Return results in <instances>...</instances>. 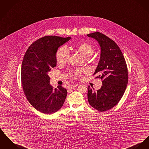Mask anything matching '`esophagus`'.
Masks as SVG:
<instances>
[{
    "label": "esophagus",
    "mask_w": 149,
    "mask_h": 149,
    "mask_svg": "<svg viewBox=\"0 0 149 149\" xmlns=\"http://www.w3.org/2000/svg\"><path fill=\"white\" fill-rule=\"evenodd\" d=\"M77 86V85H70L68 86V89H74L75 88H76Z\"/></svg>",
    "instance_id": "1"
}]
</instances>
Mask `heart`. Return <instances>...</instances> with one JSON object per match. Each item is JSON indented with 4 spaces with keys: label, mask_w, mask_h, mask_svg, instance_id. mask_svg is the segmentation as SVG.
<instances>
[{
    "label": "heart",
    "mask_w": 149,
    "mask_h": 149,
    "mask_svg": "<svg viewBox=\"0 0 149 149\" xmlns=\"http://www.w3.org/2000/svg\"><path fill=\"white\" fill-rule=\"evenodd\" d=\"M76 50L80 53L85 59H89L93 55L94 51L93 46L90 43L86 42L79 44L76 47ZM70 58V51L67 47L65 46L60 47L58 50L56 55V59L58 63L60 65H64L68 61ZM82 72H84V70H75L73 72V75L78 77L80 76Z\"/></svg>",
    "instance_id": "obj_1"
}]
</instances>
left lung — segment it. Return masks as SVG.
I'll use <instances>...</instances> for the list:
<instances>
[{
    "label": "left lung",
    "instance_id": "left-lung-1",
    "mask_svg": "<svg viewBox=\"0 0 149 149\" xmlns=\"http://www.w3.org/2000/svg\"><path fill=\"white\" fill-rule=\"evenodd\" d=\"M96 40L100 47V57L94 74L103 79V85L97 91L88 87V99L91 107L100 112L116 106L122 98L128 82L125 60L117 44L106 36L96 31L87 35Z\"/></svg>",
    "mask_w": 149,
    "mask_h": 149
}]
</instances>
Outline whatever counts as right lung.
<instances>
[{
	"label": "right lung",
	"instance_id": "obj_1",
	"mask_svg": "<svg viewBox=\"0 0 149 149\" xmlns=\"http://www.w3.org/2000/svg\"><path fill=\"white\" fill-rule=\"evenodd\" d=\"M71 39L50 36L33 43L25 54L21 65V82L30 104L40 112L51 114L63 106L67 91L61 86L54 89L48 73L56 65L60 46Z\"/></svg>",
	"mask_w": 149,
	"mask_h": 149
}]
</instances>
